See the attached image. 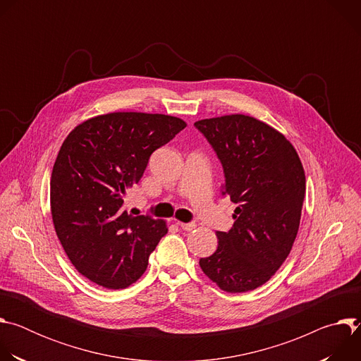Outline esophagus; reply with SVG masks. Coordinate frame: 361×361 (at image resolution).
I'll return each mask as SVG.
<instances>
[{
    "mask_svg": "<svg viewBox=\"0 0 361 361\" xmlns=\"http://www.w3.org/2000/svg\"><path fill=\"white\" fill-rule=\"evenodd\" d=\"M180 228H183L184 231H191L195 228V224L194 223H178Z\"/></svg>",
    "mask_w": 361,
    "mask_h": 361,
    "instance_id": "obj_1",
    "label": "esophagus"
}]
</instances>
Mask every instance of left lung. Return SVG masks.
I'll return each mask as SVG.
<instances>
[{
	"mask_svg": "<svg viewBox=\"0 0 361 361\" xmlns=\"http://www.w3.org/2000/svg\"><path fill=\"white\" fill-rule=\"evenodd\" d=\"M224 170L221 194L237 205L233 227L200 267L227 293L263 286L286 262L300 227L305 176L291 142L269 124L244 114L194 123Z\"/></svg>",
	"mask_w": 361,
	"mask_h": 361,
	"instance_id": "8db88e82",
	"label": "left lung"
}]
</instances>
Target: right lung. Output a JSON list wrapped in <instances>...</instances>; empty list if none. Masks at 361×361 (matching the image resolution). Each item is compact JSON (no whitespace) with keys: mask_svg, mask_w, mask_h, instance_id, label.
<instances>
[{"mask_svg":"<svg viewBox=\"0 0 361 361\" xmlns=\"http://www.w3.org/2000/svg\"><path fill=\"white\" fill-rule=\"evenodd\" d=\"M181 118L110 113L77 126L51 174V216L80 274L106 288H126L147 269L167 224L133 216L124 195L140 181L149 156L185 128Z\"/></svg>","mask_w":361,"mask_h":361,"instance_id":"1","label":"right lung"}]
</instances>
